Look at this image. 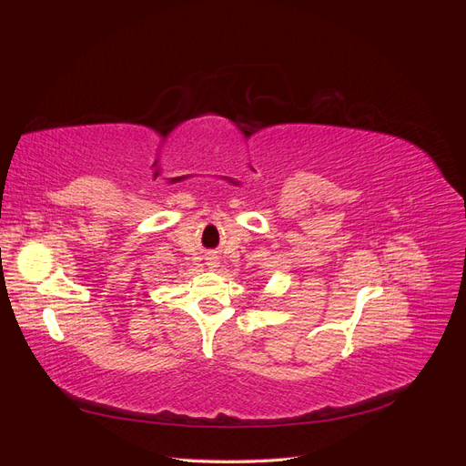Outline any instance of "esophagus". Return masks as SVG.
<instances>
[{"instance_id": "obj_1", "label": "esophagus", "mask_w": 466, "mask_h": 466, "mask_svg": "<svg viewBox=\"0 0 466 466\" xmlns=\"http://www.w3.org/2000/svg\"><path fill=\"white\" fill-rule=\"evenodd\" d=\"M208 266H209V268H218V262H216V258H208Z\"/></svg>"}]
</instances>
